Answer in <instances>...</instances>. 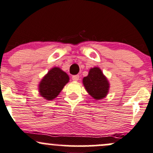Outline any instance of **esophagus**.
<instances>
[{"label": "esophagus", "instance_id": "1", "mask_svg": "<svg viewBox=\"0 0 153 153\" xmlns=\"http://www.w3.org/2000/svg\"><path fill=\"white\" fill-rule=\"evenodd\" d=\"M79 78H80V76H79L78 75H73V76H72V79H73V80H74V81H78V80H79Z\"/></svg>", "mask_w": 153, "mask_h": 153}]
</instances>
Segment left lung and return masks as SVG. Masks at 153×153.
I'll list each match as a JSON object with an SVG mask.
<instances>
[{"instance_id": "left-lung-1", "label": "left lung", "mask_w": 153, "mask_h": 153, "mask_svg": "<svg viewBox=\"0 0 153 153\" xmlns=\"http://www.w3.org/2000/svg\"><path fill=\"white\" fill-rule=\"evenodd\" d=\"M82 83L89 95L97 100L104 98L109 91V82L97 67L90 70L88 76L82 79Z\"/></svg>"}]
</instances>
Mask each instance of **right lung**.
<instances>
[{"mask_svg":"<svg viewBox=\"0 0 153 153\" xmlns=\"http://www.w3.org/2000/svg\"><path fill=\"white\" fill-rule=\"evenodd\" d=\"M69 82V76L65 72L54 67L48 72L39 84L40 95L45 100H52L58 96L62 88Z\"/></svg>","mask_w":153,"mask_h":153,"instance_id":"1","label":"right lung"}]
</instances>
